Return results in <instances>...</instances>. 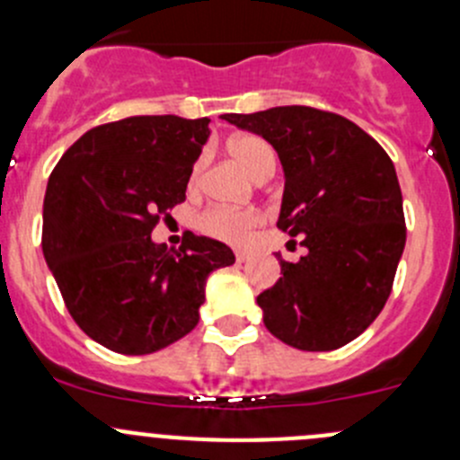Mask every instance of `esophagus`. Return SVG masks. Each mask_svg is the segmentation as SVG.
Wrapping results in <instances>:
<instances>
[{"mask_svg":"<svg viewBox=\"0 0 460 460\" xmlns=\"http://www.w3.org/2000/svg\"><path fill=\"white\" fill-rule=\"evenodd\" d=\"M235 260H238V262H247V260H252V253L235 252Z\"/></svg>","mask_w":460,"mask_h":460,"instance_id":"1","label":"esophagus"}]
</instances>
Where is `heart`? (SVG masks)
I'll list each match as a JSON object with an SVG mask.
<instances>
[{
  "label": "heart",
  "instance_id": "obj_1",
  "mask_svg": "<svg viewBox=\"0 0 460 460\" xmlns=\"http://www.w3.org/2000/svg\"><path fill=\"white\" fill-rule=\"evenodd\" d=\"M229 153L240 166L249 171L253 180L264 182L276 171V153H273L271 144L262 140L253 133H244V136H235L229 140ZM208 164L207 153H200L198 160L193 162L191 175H189V187L198 189L202 182L204 169ZM262 222L260 213L247 211V208H226V207H213L204 211L198 217V229L208 238L222 240L226 244H243L252 238L253 229Z\"/></svg>",
  "mask_w": 460,
  "mask_h": 460
}]
</instances>
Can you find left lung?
I'll return each mask as SVG.
<instances>
[{"instance_id": "1", "label": "left lung", "mask_w": 460, "mask_h": 460, "mask_svg": "<svg viewBox=\"0 0 460 460\" xmlns=\"http://www.w3.org/2000/svg\"><path fill=\"white\" fill-rule=\"evenodd\" d=\"M225 119L276 148L285 171L278 229L307 249L298 262L276 256L282 278L258 296L264 327L303 351L347 345L383 312L405 249L394 162L354 122L312 106Z\"/></svg>"}]
</instances>
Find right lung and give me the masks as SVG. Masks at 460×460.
<instances>
[{
    "label": "right lung",
    "mask_w": 460,
    "mask_h": 460,
    "mask_svg": "<svg viewBox=\"0 0 460 460\" xmlns=\"http://www.w3.org/2000/svg\"><path fill=\"white\" fill-rule=\"evenodd\" d=\"M211 119L136 115L84 133L49 178L41 252L68 314L106 349L153 354L200 318L208 273L235 262L220 240H151L184 202Z\"/></svg>",
    "instance_id": "add662e5"
}]
</instances>
